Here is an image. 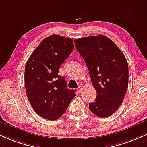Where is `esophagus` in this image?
Segmentation results:
<instances>
[{
    "instance_id": "esophagus-1",
    "label": "esophagus",
    "mask_w": 147,
    "mask_h": 147,
    "mask_svg": "<svg viewBox=\"0 0 147 147\" xmlns=\"http://www.w3.org/2000/svg\"><path fill=\"white\" fill-rule=\"evenodd\" d=\"M77 92H78V93H81V90H82V86H79V87H78V88H77Z\"/></svg>"
}]
</instances>
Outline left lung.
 I'll use <instances>...</instances> for the list:
<instances>
[{
    "instance_id": "obj_1",
    "label": "left lung",
    "mask_w": 147,
    "mask_h": 147,
    "mask_svg": "<svg viewBox=\"0 0 147 147\" xmlns=\"http://www.w3.org/2000/svg\"><path fill=\"white\" fill-rule=\"evenodd\" d=\"M75 44L96 91L94 102L89 103L90 110L100 118L111 116L123 103L128 87V63L124 54L103 35L76 39Z\"/></svg>"
}]
</instances>
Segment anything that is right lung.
<instances>
[{
	"mask_svg": "<svg viewBox=\"0 0 147 147\" xmlns=\"http://www.w3.org/2000/svg\"><path fill=\"white\" fill-rule=\"evenodd\" d=\"M74 49L72 40L58 35L47 37L35 49L25 66L28 99L39 116L55 121L64 114L75 96L67 88L59 69Z\"/></svg>",
	"mask_w": 147,
	"mask_h": 147,
	"instance_id": "obj_1",
	"label": "right lung"
}]
</instances>
